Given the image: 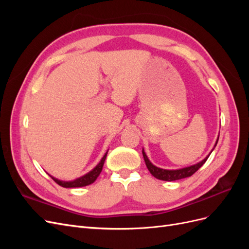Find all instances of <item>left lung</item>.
Wrapping results in <instances>:
<instances>
[{"instance_id": "1", "label": "left lung", "mask_w": 249, "mask_h": 249, "mask_svg": "<svg viewBox=\"0 0 249 249\" xmlns=\"http://www.w3.org/2000/svg\"><path fill=\"white\" fill-rule=\"evenodd\" d=\"M218 139H219V135H218V138L216 140V143H215L213 149L217 145ZM213 149L211 150V153L213 152ZM211 153L202 161H200L196 164H194V165H191V166L179 168V169H170L169 170V169H163V168L155 166V165L149 161V159H148L145 152H144V149L142 148V155H143V158H144L146 167L149 170V172L152 173V175L156 178L162 179V180H167V182H172V180H178V179H182V178H188V177H191L193 173L196 172L202 166V165L206 163V161L208 160V158L211 155Z\"/></svg>"}]
</instances>
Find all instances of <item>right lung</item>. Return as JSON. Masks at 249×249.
<instances>
[{
	"label": "right lung",
	"mask_w": 249,
	"mask_h": 249,
	"mask_svg": "<svg viewBox=\"0 0 249 249\" xmlns=\"http://www.w3.org/2000/svg\"><path fill=\"white\" fill-rule=\"evenodd\" d=\"M107 154L108 152H106V154L104 155V157L102 158V160L100 161V163L96 165V166L92 169L90 170L88 173H86V175L82 176L76 179L73 180H69V182H66V180H61V179H58L54 177H52L50 175V177L55 180V182L62 186L64 188H78V187H85V186H88L90 184H92L95 182V179L97 178V177L100 176V173L102 172V169H103V166H104V163H105V160H106V157H107Z\"/></svg>",
	"instance_id": "add662e5"
}]
</instances>
